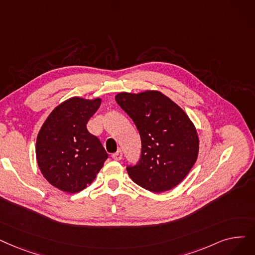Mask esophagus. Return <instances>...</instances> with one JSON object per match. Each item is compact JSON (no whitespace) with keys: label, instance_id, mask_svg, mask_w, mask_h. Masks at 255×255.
Wrapping results in <instances>:
<instances>
[{"label":"esophagus","instance_id":"1","mask_svg":"<svg viewBox=\"0 0 255 255\" xmlns=\"http://www.w3.org/2000/svg\"><path fill=\"white\" fill-rule=\"evenodd\" d=\"M112 157L115 159V160H121L122 158H123V152H122L121 150L117 151L116 153H114L112 155Z\"/></svg>","mask_w":255,"mask_h":255}]
</instances>
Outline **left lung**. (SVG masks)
<instances>
[{
	"label": "left lung",
	"instance_id": "obj_1",
	"mask_svg": "<svg viewBox=\"0 0 255 255\" xmlns=\"http://www.w3.org/2000/svg\"><path fill=\"white\" fill-rule=\"evenodd\" d=\"M116 101L134 122L141 140L138 162L127 167L130 178L153 193L172 190L198 157L199 138L193 122L157 91L120 93Z\"/></svg>",
	"mask_w": 255,
	"mask_h": 255
}]
</instances>
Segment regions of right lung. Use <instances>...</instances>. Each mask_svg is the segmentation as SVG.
<instances>
[{"mask_svg":"<svg viewBox=\"0 0 255 255\" xmlns=\"http://www.w3.org/2000/svg\"><path fill=\"white\" fill-rule=\"evenodd\" d=\"M100 105V98H71L54 108L38 132L39 170L60 191L75 194L84 190L108 158L100 139L86 128Z\"/></svg>","mask_w":255,"mask_h":255,"instance_id":"1","label":"right lung"}]
</instances>
